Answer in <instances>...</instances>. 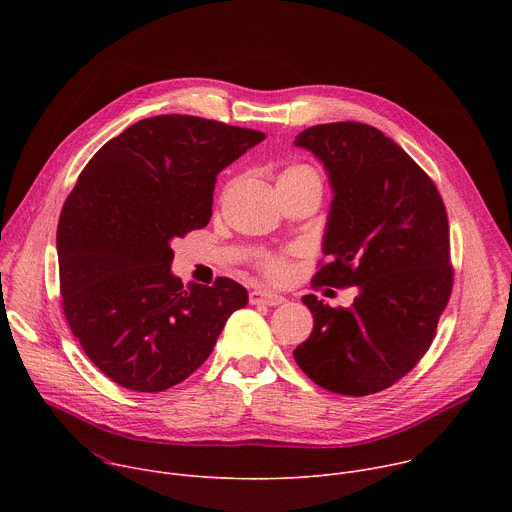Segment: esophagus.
Instances as JSON below:
<instances>
[{
    "label": "esophagus",
    "instance_id": "esophagus-1",
    "mask_svg": "<svg viewBox=\"0 0 512 512\" xmlns=\"http://www.w3.org/2000/svg\"><path fill=\"white\" fill-rule=\"evenodd\" d=\"M249 302L253 306H279L285 302V298L277 296V294H273V291H267V289H253L249 294Z\"/></svg>",
    "mask_w": 512,
    "mask_h": 512
}]
</instances>
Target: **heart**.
<instances>
[{
  "instance_id": "obj_1",
  "label": "heart",
  "mask_w": 512,
  "mask_h": 512,
  "mask_svg": "<svg viewBox=\"0 0 512 512\" xmlns=\"http://www.w3.org/2000/svg\"><path fill=\"white\" fill-rule=\"evenodd\" d=\"M308 180L320 182V174L308 164H289L277 174L275 182H277V188H279V186H285V184H300V182H308ZM261 267L273 279H281V277L287 275V261L283 257L267 255L261 261Z\"/></svg>"
}]
</instances>
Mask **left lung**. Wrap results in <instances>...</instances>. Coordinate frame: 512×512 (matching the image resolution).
Returning <instances> with one entry per match:
<instances>
[{"label": "left lung", "mask_w": 512, "mask_h": 512, "mask_svg": "<svg viewBox=\"0 0 512 512\" xmlns=\"http://www.w3.org/2000/svg\"><path fill=\"white\" fill-rule=\"evenodd\" d=\"M328 172L332 206L316 285L350 287V308L302 302L314 330L294 350L322 389L364 397L405 377L427 352L452 294L450 225L431 178L377 127L358 121L304 129L296 141Z\"/></svg>", "instance_id": "obj_1"}]
</instances>
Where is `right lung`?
I'll return each mask as SVG.
<instances>
[{
  "label": "right lung",
  "instance_id": "right-lung-1",
  "mask_svg": "<svg viewBox=\"0 0 512 512\" xmlns=\"http://www.w3.org/2000/svg\"><path fill=\"white\" fill-rule=\"evenodd\" d=\"M265 133L192 115L141 119L109 139L68 194L56 231L66 322L117 385L160 393L210 356L247 289L172 275V241L208 225L216 174Z\"/></svg>",
  "mask_w": 512,
  "mask_h": 512
}]
</instances>
